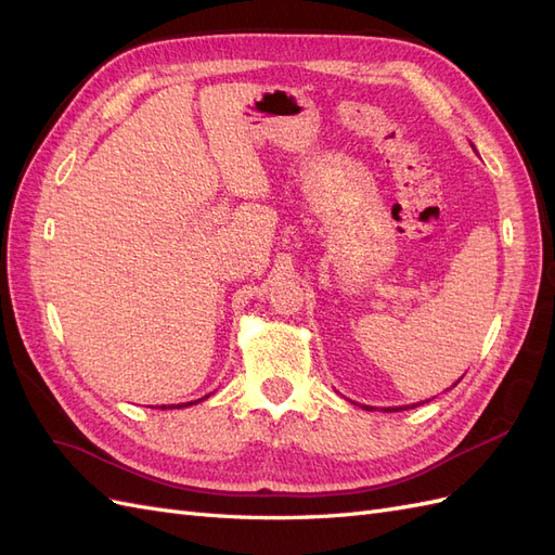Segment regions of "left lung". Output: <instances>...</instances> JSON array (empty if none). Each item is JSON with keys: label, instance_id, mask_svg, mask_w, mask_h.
I'll return each instance as SVG.
<instances>
[{"label": "left lung", "instance_id": "left-lung-1", "mask_svg": "<svg viewBox=\"0 0 555 555\" xmlns=\"http://www.w3.org/2000/svg\"><path fill=\"white\" fill-rule=\"evenodd\" d=\"M459 382H461V379H459ZM459 382H456V384H459ZM456 384H453V386H456ZM365 410H373V408H365Z\"/></svg>", "mask_w": 555, "mask_h": 555}]
</instances>
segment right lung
I'll return each instance as SVG.
<instances>
[{
    "label": "right lung",
    "instance_id": "add662e5",
    "mask_svg": "<svg viewBox=\"0 0 555 555\" xmlns=\"http://www.w3.org/2000/svg\"><path fill=\"white\" fill-rule=\"evenodd\" d=\"M188 405H190V402H188ZM178 408H182V405H178ZM162 410H166V408H162Z\"/></svg>",
    "mask_w": 555,
    "mask_h": 555
}]
</instances>
